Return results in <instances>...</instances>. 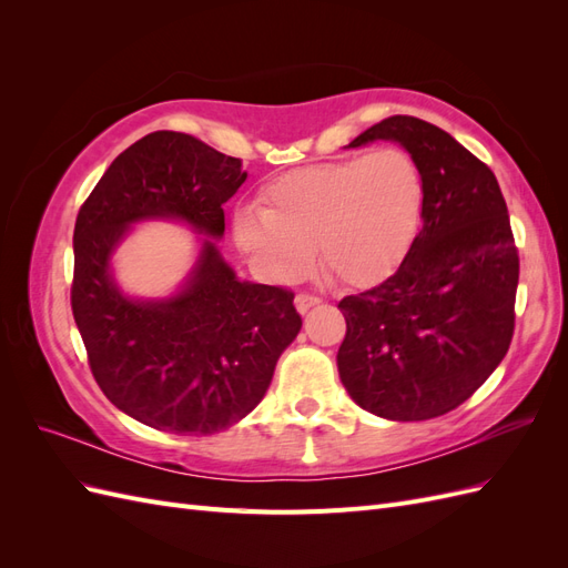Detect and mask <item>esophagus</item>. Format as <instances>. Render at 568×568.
I'll list each match as a JSON object with an SVG mask.
<instances>
[{
  "mask_svg": "<svg viewBox=\"0 0 568 568\" xmlns=\"http://www.w3.org/2000/svg\"><path fill=\"white\" fill-rule=\"evenodd\" d=\"M322 301L317 298V296H311V294H298L296 298H294V305H296V311L301 313V315H305L307 311H311V307H315V305H320Z\"/></svg>",
  "mask_w": 568,
  "mask_h": 568,
  "instance_id": "1",
  "label": "esophagus"
}]
</instances>
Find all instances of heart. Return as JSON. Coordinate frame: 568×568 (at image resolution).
Returning a JSON list of instances; mask_svg holds the SVG:
<instances>
[{
  "label": "heart",
  "mask_w": 568,
  "mask_h": 568,
  "mask_svg": "<svg viewBox=\"0 0 568 568\" xmlns=\"http://www.w3.org/2000/svg\"><path fill=\"white\" fill-rule=\"evenodd\" d=\"M261 205L232 213V236L270 282L296 280L311 261L348 286H372L403 263L419 230L424 178L405 149L307 165L265 186Z\"/></svg>",
  "instance_id": "1"
}]
</instances>
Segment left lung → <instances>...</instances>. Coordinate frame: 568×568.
Listing matches in <instances>:
<instances>
[{
  "label": "left lung",
  "instance_id": "left-lung-1",
  "mask_svg": "<svg viewBox=\"0 0 568 568\" xmlns=\"http://www.w3.org/2000/svg\"><path fill=\"white\" fill-rule=\"evenodd\" d=\"M400 144L424 178L422 230L386 282L346 296L336 365L351 398L390 422L462 405L507 355L519 253L493 170L445 130L390 115L346 146Z\"/></svg>",
  "mask_w": 568,
  "mask_h": 568
}]
</instances>
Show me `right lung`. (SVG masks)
<instances>
[{"label":"right lung","mask_w":568,"mask_h":568,"mask_svg":"<svg viewBox=\"0 0 568 568\" xmlns=\"http://www.w3.org/2000/svg\"><path fill=\"white\" fill-rule=\"evenodd\" d=\"M242 161L182 132H151L106 168L78 213L71 305L99 388L128 417L180 436L242 422L301 332L294 294L239 280L222 257L225 211L246 182ZM142 221L199 233L197 257L168 297L116 284L119 244Z\"/></svg>","instance_id":"add662e5"}]
</instances>
